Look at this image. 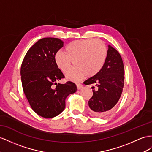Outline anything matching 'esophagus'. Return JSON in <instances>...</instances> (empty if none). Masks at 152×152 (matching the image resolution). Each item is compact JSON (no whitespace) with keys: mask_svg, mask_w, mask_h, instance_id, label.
Masks as SVG:
<instances>
[{"mask_svg":"<svg viewBox=\"0 0 152 152\" xmlns=\"http://www.w3.org/2000/svg\"><path fill=\"white\" fill-rule=\"evenodd\" d=\"M76 87H77V88L78 89V90H80V89H81V88L83 87V85H81V83H76Z\"/></svg>","mask_w":152,"mask_h":152,"instance_id":"1","label":"esophagus"}]
</instances>
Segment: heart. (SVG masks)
Listing matches in <instances>:
<instances>
[{
  "instance_id": "b5f03b06",
  "label": "heart",
  "mask_w": 152,
  "mask_h": 152,
  "mask_svg": "<svg viewBox=\"0 0 152 152\" xmlns=\"http://www.w3.org/2000/svg\"><path fill=\"white\" fill-rule=\"evenodd\" d=\"M108 54L106 45L99 40L83 39L70 43L65 48V53L59 50L54 60L63 72H66L74 61L75 66L66 73L69 80L77 81L87 75H97L105 63Z\"/></svg>"
}]
</instances>
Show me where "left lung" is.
<instances>
[{
    "label": "left lung",
    "mask_w": 152,
    "mask_h": 152,
    "mask_svg": "<svg viewBox=\"0 0 152 152\" xmlns=\"http://www.w3.org/2000/svg\"><path fill=\"white\" fill-rule=\"evenodd\" d=\"M124 80L122 58L118 50L108 45L107 58L102 70L83 82L85 85L97 86V90H92L93 96L88 101V106L93 114L103 117L109 113L121 98Z\"/></svg>",
    "instance_id": "8db88e82"
}]
</instances>
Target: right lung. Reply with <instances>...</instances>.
<instances>
[{"label":"right lung","mask_w":152,"mask_h":152,"mask_svg":"<svg viewBox=\"0 0 152 152\" xmlns=\"http://www.w3.org/2000/svg\"><path fill=\"white\" fill-rule=\"evenodd\" d=\"M63 44L59 38H42L28 50L22 63L24 94L34 112L44 118H53L63 112L66 98L77 90L71 81L57 83L65 77L54 60Z\"/></svg>","instance_id":"1"}]
</instances>
